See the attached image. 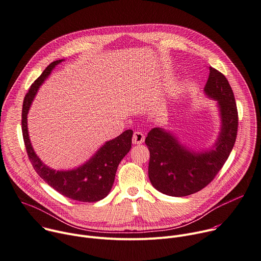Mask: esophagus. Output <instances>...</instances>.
Segmentation results:
<instances>
[{
  "instance_id": "34e87169",
  "label": "esophagus",
  "mask_w": 261,
  "mask_h": 261,
  "mask_svg": "<svg viewBox=\"0 0 261 261\" xmlns=\"http://www.w3.org/2000/svg\"><path fill=\"white\" fill-rule=\"evenodd\" d=\"M145 140V136H144L141 132H135L133 135V143L134 144H142Z\"/></svg>"
}]
</instances>
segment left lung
I'll return each mask as SVG.
<instances>
[{
  "instance_id": "8db88e82",
  "label": "left lung",
  "mask_w": 261,
  "mask_h": 261,
  "mask_svg": "<svg viewBox=\"0 0 261 261\" xmlns=\"http://www.w3.org/2000/svg\"><path fill=\"white\" fill-rule=\"evenodd\" d=\"M210 68L205 93L219 103L222 128L215 147L210 151L194 152L186 149L174 136L162 128H152L146 139L150 153L148 176L161 193L185 197L210 185L232 150L238 135L239 114L234 94L225 75Z\"/></svg>"
}]
</instances>
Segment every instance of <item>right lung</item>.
<instances>
[{"label":"right lung","mask_w":261,"mask_h":261,"mask_svg":"<svg viewBox=\"0 0 261 261\" xmlns=\"http://www.w3.org/2000/svg\"><path fill=\"white\" fill-rule=\"evenodd\" d=\"M60 62L62 60L51 62L31 85L24 96L21 112V130L25 150L37 174L58 193L75 201L96 202L110 193L118 165L130 150L133 130L127 129L117 138L107 142L88 162L74 170L56 171L45 166L36 155L29 139L27 115L40 85L51 69Z\"/></svg>","instance_id":"obj_1"}]
</instances>
